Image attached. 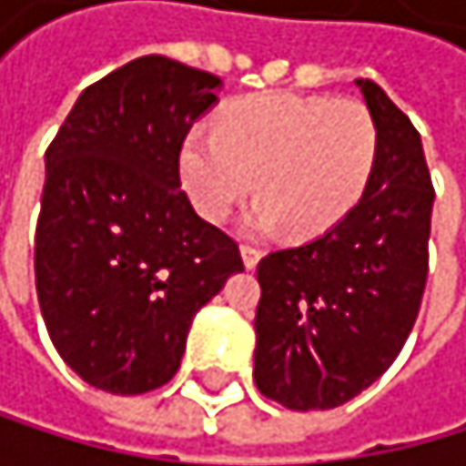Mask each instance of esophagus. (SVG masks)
I'll use <instances>...</instances> for the list:
<instances>
[{
	"instance_id": "obj_1",
	"label": "esophagus",
	"mask_w": 466,
	"mask_h": 466,
	"mask_svg": "<svg viewBox=\"0 0 466 466\" xmlns=\"http://www.w3.org/2000/svg\"><path fill=\"white\" fill-rule=\"evenodd\" d=\"M240 254H243V265H246V268H257V262H259V257H262V251L254 248V246H243Z\"/></svg>"
}]
</instances>
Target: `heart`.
Segmentation results:
<instances>
[{
	"label": "heart",
	"mask_w": 466,
	"mask_h": 466,
	"mask_svg": "<svg viewBox=\"0 0 466 466\" xmlns=\"http://www.w3.org/2000/svg\"><path fill=\"white\" fill-rule=\"evenodd\" d=\"M378 158V125L358 100L262 92L228 103L218 131L192 128L181 178L207 220H226L246 195L262 192L243 218L254 238L290 226L319 238L363 195Z\"/></svg>",
	"instance_id": "b5f03b06"
}]
</instances>
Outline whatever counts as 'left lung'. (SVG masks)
Returning <instances> with one entry per match:
<instances>
[{
  "label": "left lung",
  "instance_id": "8db88e82",
  "mask_svg": "<svg viewBox=\"0 0 466 466\" xmlns=\"http://www.w3.org/2000/svg\"><path fill=\"white\" fill-rule=\"evenodd\" d=\"M378 125L360 201L321 238L259 259L257 389L290 410L350 402L394 363L428 279L433 184L422 139L374 80H355Z\"/></svg>",
  "mask_w": 466,
  "mask_h": 466
}]
</instances>
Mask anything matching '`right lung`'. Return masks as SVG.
<instances>
[{
  "instance_id": "add662e5",
  "label": "right lung",
  "mask_w": 466,
  "mask_h": 466,
  "mask_svg": "<svg viewBox=\"0 0 466 466\" xmlns=\"http://www.w3.org/2000/svg\"><path fill=\"white\" fill-rule=\"evenodd\" d=\"M220 77L145 56L88 86L46 147L35 290L80 378L145 394L181 366L187 332L231 274L238 243L195 215L178 153Z\"/></svg>"
}]
</instances>
